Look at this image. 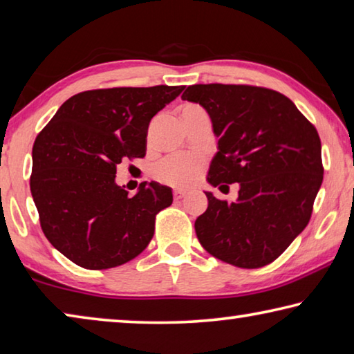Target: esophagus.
Masks as SVG:
<instances>
[{"label": "esophagus", "instance_id": "34e87169", "mask_svg": "<svg viewBox=\"0 0 354 354\" xmlns=\"http://www.w3.org/2000/svg\"><path fill=\"white\" fill-rule=\"evenodd\" d=\"M172 196H174V201H180V199H183L185 196H187V191L177 188V189H174Z\"/></svg>", "mask_w": 354, "mask_h": 354}]
</instances>
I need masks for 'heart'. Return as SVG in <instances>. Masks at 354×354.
I'll return each instance as SVG.
<instances>
[{
  "label": "heart",
  "mask_w": 354,
  "mask_h": 354,
  "mask_svg": "<svg viewBox=\"0 0 354 354\" xmlns=\"http://www.w3.org/2000/svg\"><path fill=\"white\" fill-rule=\"evenodd\" d=\"M197 107L187 105L185 109ZM205 169V161L196 155H176L158 161L153 166L152 176L160 183L171 185V187H191L194 185Z\"/></svg>",
  "instance_id": "obj_1"
}]
</instances>
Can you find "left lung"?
Listing matches in <instances>:
<instances>
[{
    "mask_svg": "<svg viewBox=\"0 0 354 354\" xmlns=\"http://www.w3.org/2000/svg\"><path fill=\"white\" fill-rule=\"evenodd\" d=\"M182 99L208 111L219 138L208 182L221 191L239 183L234 202L207 193L197 239L236 268L270 264L311 219L324 180L317 130L289 97L264 86L197 84Z\"/></svg>",
    "mask_w": 354,
    "mask_h": 354,
    "instance_id": "8db88e82",
    "label": "left lung"
}]
</instances>
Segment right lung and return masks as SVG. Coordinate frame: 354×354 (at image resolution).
Instances as JSON below:
<instances>
[{"mask_svg":"<svg viewBox=\"0 0 354 354\" xmlns=\"http://www.w3.org/2000/svg\"><path fill=\"white\" fill-rule=\"evenodd\" d=\"M183 85L115 86L60 105L32 147L30 193L49 243L74 264L102 270L146 249L171 188L142 182L130 197L115 183L122 160L146 155L149 122Z\"/></svg>","mask_w":354,"mask_h":354,"instance_id":"obj_1","label":"right lung"}]
</instances>
